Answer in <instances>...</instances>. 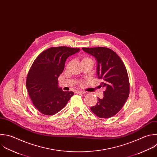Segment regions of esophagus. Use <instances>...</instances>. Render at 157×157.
Masks as SVG:
<instances>
[{"label":"esophagus","mask_w":157,"mask_h":157,"mask_svg":"<svg viewBox=\"0 0 157 157\" xmlns=\"http://www.w3.org/2000/svg\"><path fill=\"white\" fill-rule=\"evenodd\" d=\"M77 93H82V94H85L86 92L85 91H81V90H77L76 91Z\"/></svg>","instance_id":"obj_1"}]
</instances>
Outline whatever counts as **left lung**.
I'll list each match as a JSON object with an SVG mask.
<instances>
[{
    "mask_svg": "<svg viewBox=\"0 0 157 157\" xmlns=\"http://www.w3.org/2000/svg\"><path fill=\"white\" fill-rule=\"evenodd\" d=\"M97 61V74L102 79L104 98L98 99L91 111L98 117L108 118L117 114L123 107L129 93V82L126 69L118 55L105 47L83 48Z\"/></svg>",
    "mask_w": 157,
    "mask_h": 157,
    "instance_id": "left-lung-1",
    "label": "left lung"
}]
</instances>
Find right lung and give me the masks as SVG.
Instances as JSON below:
<instances>
[{"label":"right lung","instance_id":"add662e5","mask_svg":"<svg viewBox=\"0 0 157 157\" xmlns=\"http://www.w3.org/2000/svg\"><path fill=\"white\" fill-rule=\"evenodd\" d=\"M79 51V48L67 47H52L34 61L27 76L26 87L33 104L42 113H58L74 95L72 91H64L59 87L58 78L67 58Z\"/></svg>","mask_w":157,"mask_h":157}]
</instances>
